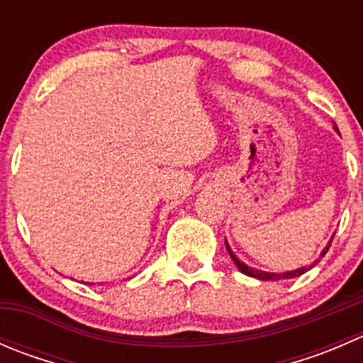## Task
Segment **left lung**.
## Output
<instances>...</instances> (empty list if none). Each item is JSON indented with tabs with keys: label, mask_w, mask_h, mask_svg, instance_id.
<instances>
[{
	"label": "left lung",
	"mask_w": 363,
	"mask_h": 363,
	"mask_svg": "<svg viewBox=\"0 0 363 363\" xmlns=\"http://www.w3.org/2000/svg\"><path fill=\"white\" fill-rule=\"evenodd\" d=\"M335 130H337V128H335ZM332 239H334V237H332ZM332 239H330V242L327 244V247H325V250L321 251V255H320V256H325V255H327L328 247H330V244H332ZM225 244H226V250H228L230 256H232V259H233V262H235V265L239 267V270H240V272H242V274H246V276H250V277H256V279H259V281H281V279H294V277H298V276H302V274H306L307 270H311V269H313L314 265H316L318 262H320V259H316V262H314L313 265H309V267H300V269H296V270H288V272H279V274H276V272H263V270L252 269V267H247L246 263H242V262H240V259L237 258L235 255H233V251L230 250V246H228V242H226V240H225Z\"/></svg>",
	"instance_id": "left-lung-1"
}]
</instances>
